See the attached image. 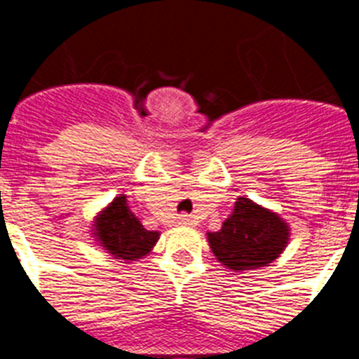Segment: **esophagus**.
<instances>
[{
  "label": "esophagus",
  "instance_id": "1",
  "mask_svg": "<svg viewBox=\"0 0 359 359\" xmlns=\"http://www.w3.org/2000/svg\"><path fill=\"white\" fill-rule=\"evenodd\" d=\"M180 224H183V226H192L194 221H192V217L189 214H182L180 215Z\"/></svg>",
  "mask_w": 359,
  "mask_h": 359
}]
</instances>
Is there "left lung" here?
Wrapping results in <instances>:
<instances>
[{"instance_id":"1","label":"left lung","mask_w":359,"mask_h":359,"mask_svg":"<svg viewBox=\"0 0 359 359\" xmlns=\"http://www.w3.org/2000/svg\"><path fill=\"white\" fill-rule=\"evenodd\" d=\"M287 239V224L248 198L237 199L223 228L208 233V243L217 261L233 271L269 264L286 248Z\"/></svg>"}]
</instances>
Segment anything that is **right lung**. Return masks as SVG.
<instances>
[{
  "label": "right lung",
  "mask_w": 359,
  "mask_h": 359,
  "mask_svg": "<svg viewBox=\"0 0 359 359\" xmlns=\"http://www.w3.org/2000/svg\"><path fill=\"white\" fill-rule=\"evenodd\" d=\"M95 237L116 259L136 261L151 252L160 233L145 230L128 207L126 196H120L97 219Z\"/></svg>",
  "instance_id": "add662e5"
}]
</instances>
